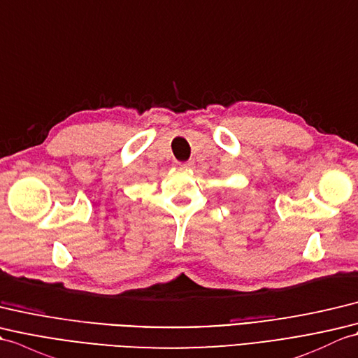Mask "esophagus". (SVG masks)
<instances>
[{
	"label": "esophagus",
	"instance_id": "1",
	"mask_svg": "<svg viewBox=\"0 0 358 358\" xmlns=\"http://www.w3.org/2000/svg\"><path fill=\"white\" fill-rule=\"evenodd\" d=\"M194 164L192 162V161H188V162H178V166L179 169H192Z\"/></svg>",
	"mask_w": 358,
	"mask_h": 358
}]
</instances>
